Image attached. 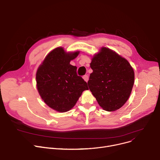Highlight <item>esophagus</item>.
I'll use <instances>...</instances> for the list:
<instances>
[{"instance_id": "esophagus-1", "label": "esophagus", "mask_w": 160, "mask_h": 160, "mask_svg": "<svg viewBox=\"0 0 160 160\" xmlns=\"http://www.w3.org/2000/svg\"><path fill=\"white\" fill-rule=\"evenodd\" d=\"M83 79L86 82H87L88 81V76H87V75H84V76H83Z\"/></svg>"}]
</instances>
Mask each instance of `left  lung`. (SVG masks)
I'll use <instances>...</instances> for the list:
<instances>
[{"instance_id": "obj_1", "label": "left lung", "mask_w": 160, "mask_h": 160, "mask_svg": "<svg viewBox=\"0 0 160 160\" xmlns=\"http://www.w3.org/2000/svg\"><path fill=\"white\" fill-rule=\"evenodd\" d=\"M88 85L98 104L112 112L119 109L132 91L134 72L129 62L115 52L103 47L92 58Z\"/></svg>"}]
</instances>
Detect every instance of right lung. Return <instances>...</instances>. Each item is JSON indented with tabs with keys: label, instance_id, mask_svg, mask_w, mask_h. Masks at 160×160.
<instances>
[{
	"label": "right lung",
	"instance_id": "right-lung-1",
	"mask_svg": "<svg viewBox=\"0 0 160 160\" xmlns=\"http://www.w3.org/2000/svg\"><path fill=\"white\" fill-rule=\"evenodd\" d=\"M79 53H66L61 47L55 48L37 70V90L46 104L55 110H70L82 92L88 89L87 82L78 76L77 67L70 64Z\"/></svg>",
	"mask_w": 160,
	"mask_h": 160
}]
</instances>
